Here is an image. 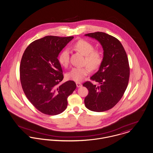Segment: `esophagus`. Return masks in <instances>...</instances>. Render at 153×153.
I'll return each instance as SVG.
<instances>
[{"instance_id":"1","label":"esophagus","mask_w":153,"mask_h":153,"mask_svg":"<svg viewBox=\"0 0 153 153\" xmlns=\"http://www.w3.org/2000/svg\"><path fill=\"white\" fill-rule=\"evenodd\" d=\"M76 85H77V87L79 88V87H82V84L81 83V82H76Z\"/></svg>"}]
</instances>
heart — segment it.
<instances>
[{"mask_svg": "<svg viewBox=\"0 0 153 153\" xmlns=\"http://www.w3.org/2000/svg\"><path fill=\"white\" fill-rule=\"evenodd\" d=\"M74 48L85 56L84 63L88 66L74 67L66 74L68 79L79 82L90 73V67L92 69H97L102 63L103 55L99 49H94V45L84 39H80L74 44ZM70 52L68 49H63L60 53L59 62L64 67H67L69 63ZM89 67H88V66Z\"/></svg>", "mask_w": 153, "mask_h": 153, "instance_id": "b5f03b06", "label": "heart"}]
</instances>
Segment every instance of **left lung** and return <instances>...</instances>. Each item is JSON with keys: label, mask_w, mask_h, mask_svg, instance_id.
Here are the masks:
<instances>
[{"label": "left lung", "mask_w": 153, "mask_h": 153, "mask_svg": "<svg viewBox=\"0 0 153 153\" xmlns=\"http://www.w3.org/2000/svg\"><path fill=\"white\" fill-rule=\"evenodd\" d=\"M95 38L104 50L102 62L99 70L82 85L88 90L84 99L85 106L94 112H103L113 108L120 101L128 87L129 65L126 51L115 37L102 32L85 34Z\"/></svg>", "instance_id": "8db88e82"}]
</instances>
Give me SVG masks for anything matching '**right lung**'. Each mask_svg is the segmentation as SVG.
I'll list each match as a JSON object with an SVG mask.
<instances>
[{
	"instance_id": "obj_1",
	"label": "right lung",
	"mask_w": 153,
	"mask_h": 153,
	"mask_svg": "<svg viewBox=\"0 0 153 153\" xmlns=\"http://www.w3.org/2000/svg\"><path fill=\"white\" fill-rule=\"evenodd\" d=\"M73 36H46L25 49L21 60L20 76L24 93L41 112L56 115L68 105V97L76 88L73 81L62 84L63 71L58 56Z\"/></svg>"
}]
</instances>
